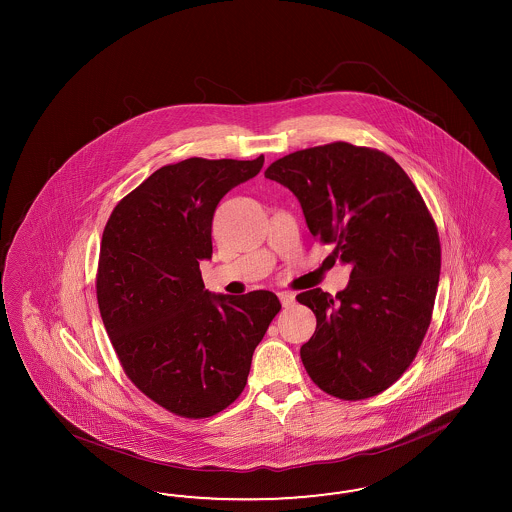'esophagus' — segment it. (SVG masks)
<instances>
[{"mask_svg": "<svg viewBox=\"0 0 512 512\" xmlns=\"http://www.w3.org/2000/svg\"><path fill=\"white\" fill-rule=\"evenodd\" d=\"M279 300H281V306L283 308H291V306H295V293H289V291H283V293H279Z\"/></svg>", "mask_w": 512, "mask_h": 512, "instance_id": "obj_1", "label": "esophagus"}]
</instances>
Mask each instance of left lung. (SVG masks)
I'll return each mask as SVG.
<instances>
[{"instance_id":"left-lung-1","label":"left lung","mask_w":512,"mask_h":512,"mask_svg":"<svg viewBox=\"0 0 512 512\" xmlns=\"http://www.w3.org/2000/svg\"><path fill=\"white\" fill-rule=\"evenodd\" d=\"M264 176L295 193L310 233L351 266L336 298L321 289L296 296L317 317L300 347L306 372L340 400L377 396L415 360L432 321L441 270L434 217L390 155L349 142L285 155Z\"/></svg>"}]
</instances>
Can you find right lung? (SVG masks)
Returning <instances> with one entry per match:
<instances>
[{"label":"right lung","instance_id":"add662e5","mask_svg":"<svg viewBox=\"0 0 512 512\" xmlns=\"http://www.w3.org/2000/svg\"><path fill=\"white\" fill-rule=\"evenodd\" d=\"M253 161L189 157L125 195L103 231L97 304L125 375L178 417H214L242 394L251 357L281 310L270 291L212 295V219L233 187L263 169Z\"/></svg>","mask_w":512,"mask_h":512}]
</instances>
